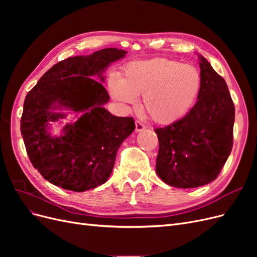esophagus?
Segmentation results:
<instances>
[{"label":"esophagus","mask_w":257,"mask_h":257,"mask_svg":"<svg viewBox=\"0 0 257 257\" xmlns=\"http://www.w3.org/2000/svg\"><path fill=\"white\" fill-rule=\"evenodd\" d=\"M145 128H146L145 125L141 121H135V131L137 132V133L138 132H143Z\"/></svg>","instance_id":"obj_1"}]
</instances>
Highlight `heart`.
<instances>
[{
  "mask_svg": "<svg viewBox=\"0 0 257 257\" xmlns=\"http://www.w3.org/2000/svg\"><path fill=\"white\" fill-rule=\"evenodd\" d=\"M203 85L198 69L169 59H151L128 63L121 79L112 78L113 99L133 104L142 95V108L158 124L168 125L182 119L195 104Z\"/></svg>",
  "mask_w": 257,
  "mask_h": 257,
  "instance_id": "heart-1",
  "label": "heart"
}]
</instances>
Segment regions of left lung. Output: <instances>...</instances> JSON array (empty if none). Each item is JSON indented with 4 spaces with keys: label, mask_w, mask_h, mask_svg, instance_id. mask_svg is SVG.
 I'll use <instances>...</instances> for the list:
<instances>
[{
    "label": "left lung",
    "mask_w": 257,
    "mask_h": 257,
    "mask_svg": "<svg viewBox=\"0 0 257 257\" xmlns=\"http://www.w3.org/2000/svg\"><path fill=\"white\" fill-rule=\"evenodd\" d=\"M203 85L197 103L182 119L155 128L157 174L175 188L190 189L215 180L232 148L235 106L227 84L199 56Z\"/></svg>",
    "instance_id": "1"
}]
</instances>
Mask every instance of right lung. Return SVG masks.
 <instances>
[{
  "label": "right lung",
  "instance_id": "add662e5",
  "mask_svg": "<svg viewBox=\"0 0 257 257\" xmlns=\"http://www.w3.org/2000/svg\"><path fill=\"white\" fill-rule=\"evenodd\" d=\"M126 51L105 48L91 56L67 58L46 72L23 104L20 130L29 159L46 180L62 189L83 192L105 183L124 139L135 130L132 116H115L104 105L109 95L99 81L112 62ZM81 112L59 138L50 136L48 121L64 114L54 109Z\"/></svg>",
  "mask_w": 257,
  "mask_h": 257
}]
</instances>
